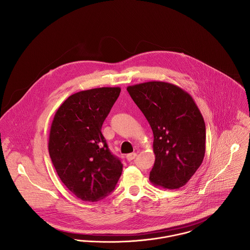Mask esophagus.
I'll use <instances>...</instances> for the list:
<instances>
[{
    "label": "esophagus",
    "instance_id": "obj_1",
    "mask_svg": "<svg viewBox=\"0 0 250 250\" xmlns=\"http://www.w3.org/2000/svg\"><path fill=\"white\" fill-rule=\"evenodd\" d=\"M136 157H137V153H131V154H128V155L126 156V159H127L128 162H131V161H133Z\"/></svg>",
    "mask_w": 250,
    "mask_h": 250
}]
</instances>
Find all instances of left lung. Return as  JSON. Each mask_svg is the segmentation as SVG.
<instances>
[{"mask_svg":"<svg viewBox=\"0 0 250 250\" xmlns=\"http://www.w3.org/2000/svg\"><path fill=\"white\" fill-rule=\"evenodd\" d=\"M127 90L154 135L149 180L167 189L185 186L205 155L206 126L199 108L187 91L169 83L147 82Z\"/></svg>","mask_w":250,"mask_h":250,"instance_id":"1","label":"left lung"}]
</instances>
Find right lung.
<instances>
[{
	"mask_svg": "<svg viewBox=\"0 0 250 250\" xmlns=\"http://www.w3.org/2000/svg\"><path fill=\"white\" fill-rule=\"evenodd\" d=\"M120 87H99L72 94L56 111L49 154L62 182L78 198L95 202L107 196L122 173L101 129Z\"/></svg>",
	"mask_w": 250,
	"mask_h": 250,
	"instance_id": "right-lung-1",
	"label": "right lung"
}]
</instances>
